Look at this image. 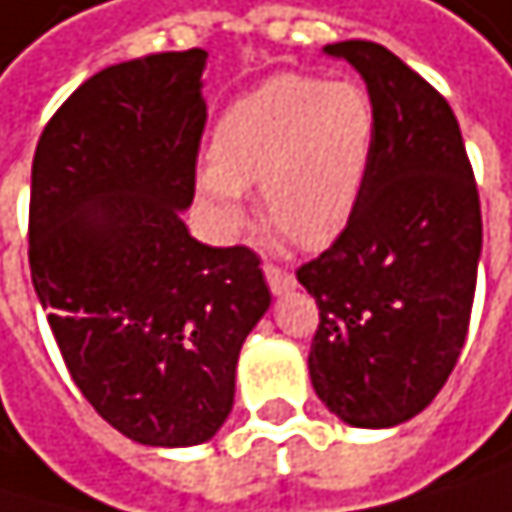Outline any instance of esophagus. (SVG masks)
Masks as SVG:
<instances>
[{"mask_svg": "<svg viewBox=\"0 0 512 512\" xmlns=\"http://www.w3.org/2000/svg\"><path fill=\"white\" fill-rule=\"evenodd\" d=\"M262 271H265V280H268V287H271V293H290L293 287H296V277H293V271L290 268H284V265H274V262H265L262 265Z\"/></svg>", "mask_w": 512, "mask_h": 512, "instance_id": "1", "label": "esophagus"}]
</instances>
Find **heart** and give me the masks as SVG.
Listing matches in <instances>:
<instances>
[{
  "instance_id": "heart-1",
  "label": "heart",
  "mask_w": 512,
  "mask_h": 512,
  "mask_svg": "<svg viewBox=\"0 0 512 512\" xmlns=\"http://www.w3.org/2000/svg\"><path fill=\"white\" fill-rule=\"evenodd\" d=\"M378 140V112L357 82L274 75L222 112L198 192L225 228L247 219L259 183L268 225L299 247H323L354 216Z\"/></svg>"
}]
</instances>
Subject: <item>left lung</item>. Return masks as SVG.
I'll list each match as a JSON object with an SVG mask.
<instances>
[{
    "label": "left lung",
    "instance_id": "left-lung-1",
    "mask_svg": "<svg viewBox=\"0 0 512 512\" xmlns=\"http://www.w3.org/2000/svg\"><path fill=\"white\" fill-rule=\"evenodd\" d=\"M366 82L378 140L348 225L299 265L320 323L308 369L317 397L354 427L418 415L452 375L476 293L482 213L446 97L385 45H326Z\"/></svg>",
    "mask_w": 512,
    "mask_h": 512
}]
</instances>
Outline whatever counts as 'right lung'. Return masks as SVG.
Instances as JSON below:
<instances>
[{"instance_id":"add662e5","label":"right lung","mask_w":512,"mask_h":512,"mask_svg":"<svg viewBox=\"0 0 512 512\" xmlns=\"http://www.w3.org/2000/svg\"><path fill=\"white\" fill-rule=\"evenodd\" d=\"M204 60L189 48L106 66L51 115L33 158L36 296L85 400L143 446L213 437L271 305L250 247H207L180 219L207 124Z\"/></svg>"}]
</instances>
